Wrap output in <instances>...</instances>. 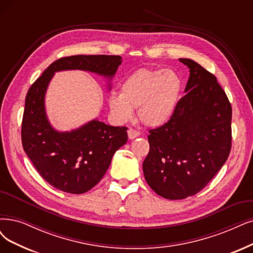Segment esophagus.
<instances>
[{
  "instance_id": "34e87169",
  "label": "esophagus",
  "mask_w": 253,
  "mask_h": 253,
  "mask_svg": "<svg viewBox=\"0 0 253 253\" xmlns=\"http://www.w3.org/2000/svg\"><path fill=\"white\" fill-rule=\"evenodd\" d=\"M139 134H141V133H139L137 130H135L133 128H129V130H128V137H129V139H133V138L139 136Z\"/></svg>"
}]
</instances>
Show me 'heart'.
Listing matches in <instances>:
<instances>
[{
	"label": "heart",
	"mask_w": 253,
	"mask_h": 253,
	"mask_svg": "<svg viewBox=\"0 0 253 253\" xmlns=\"http://www.w3.org/2000/svg\"><path fill=\"white\" fill-rule=\"evenodd\" d=\"M182 81L172 70L139 69L123 81L120 96L111 95L108 106L121 122L129 120L137 108L139 121L147 126H162L171 119L181 96Z\"/></svg>",
	"instance_id": "heart-1"
}]
</instances>
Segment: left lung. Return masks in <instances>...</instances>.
<instances>
[{"label": "left lung", "mask_w": 253, "mask_h": 253, "mask_svg": "<svg viewBox=\"0 0 253 253\" xmlns=\"http://www.w3.org/2000/svg\"><path fill=\"white\" fill-rule=\"evenodd\" d=\"M186 92L171 119L149 131L143 171L149 186L166 199L200 192L227 161L231 149L230 102L214 75L192 59Z\"/></svg>", "instance_id": "1"}]
</instances>
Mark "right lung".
<instances>
[{"label":"right lung","instance_id":"1","mask_svg":"<svg viewBox=\"0 0 253 253\" xmlns=\"http://www.w3.org/2000/svg\"><path fill=\"white\" fill-rule=\"evenodd\" d=\"M122 57L118 55H75L59 58L44 70L26 96L22 144L42 178L65 193L83 194L104 176L112 156L127 142V127H114L92 120L70 132H59L49 123L44 95L55 72L82 70L109 79Z\"/></svg>","mask_w":253,"mask_h":253}]
</instances>
